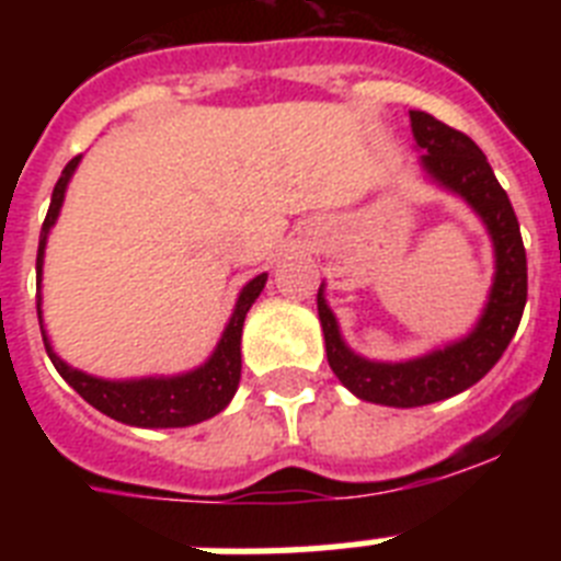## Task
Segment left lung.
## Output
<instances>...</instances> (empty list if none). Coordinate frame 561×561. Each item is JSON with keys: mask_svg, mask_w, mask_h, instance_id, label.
Returning a JSON list of instances; mask_svg holds the SVG:
<instances>
[{"mask_svg": "<svg viewBox=\"0 0 561 561\" xmlns=\"http://www.w3.org/2000/svg\"><path fill=\"white\" fill-rule=\"evenodd\" d=\"M410 123H413L415 142L424 148L421 165L427 168L433 180L460 193L483 216L497 250V277L489 306L472 334L449 348L401 365H381L351 354L340 340L336 320L323 295H317L325 354L336 379L359 399L388 408H421L472 388L508 348L528 300V261H525L519 221L485 153L474 146L472 137L435 121L433 114L410 112Z\"/></svg>", "mask_w": 561, "mask_h": 561, "instance_id": "left-lung-1", "label": "left lung"}]
</instances>
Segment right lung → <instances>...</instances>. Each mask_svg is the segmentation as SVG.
<instances>
[{
    "instance_id": "1",
    "label": "right lung",
    "mask_w": 561,
    "mask_h": 561,
    "mask_svg": "<svg viewBox=\"0 0 561 561\" xmlns=\"http://www.w3.org/2000/svg\"><path fill=\"white\" fill-rule=\"evenodd\" d=\"M78 160L81 157L67 162V168L58 176L56 187H53V202H49L47 219H44L42 236H38V284H42L44 241H47L49 227L56 225V216L64 202V191H67V182L72 176V171H76ZM264 284L266 275H257L244 286V291L238 297L236 314L230 317V325H227L225 336H221L219 348H216V354L210 356L207 365H202L193 374L173 376V379L106 381L69 368L67 362H61L53 354L47 336L42 331L44 348H47V356L53 359L58 374L76 388V393L83 396L95 410L106 413L108 419L131 424V427H191V424L213 419V415L221 413L230 404L232 393L238 388V379H241V329H244V317L250 311V306L255 304V297L261 295ZM38 325H42V309H38Z\"/></svg>"
}]
</instances>
